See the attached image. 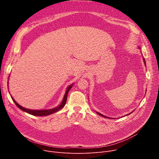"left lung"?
<instances>
[{
    "label": "left lung",
    "instance_id": "obj_1",
    "mask_svg": "<svg viewBox=\"0 0 159 159\" xmlns=\"http://www.w3.org/2000/svg\"><path fill=\"white\" fill-rule=\"evenodd\" d=\"M139 49L140 50H141V48H140V47H139ZM143 62H144V64H145V65H146V62H145V58H144V57H143ZM133 111H132L131 112H130L129 114H131V113H132ZM96 113L98 115H100V116H102V117H104V118H109V117H107V116H104L103 115H102V114H101V113H99V112H96ZM129 114H128V115H129ZM126 115H125V116H126ZM114 119V118H113Z\"/></svg>",
    "mask_w": 159,
    "mask_h": 159
}]
</instances>
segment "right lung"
<instances>
[{
  "mask_svg": "<svg viewBox=\"0 0 159 159\" xmlns=\"http://www.w3.org/2000/svg\"><path fill=\"white\" fill-rule=\"evenodd\" d=\"M74 84L70 85L69 87H67L66 91H65V95L63 96V100L61 101V102L60 103V104L58 106H57L56 107H54L53 109H42V110H33V109H27V108H25L24 107L21 106L20 105H19L14 99V98L11 96V98L12 99V101L14 102V103L16 104V105L20 109H21L22 111H23L27 113H28V114H30V115H34V116H48V115H52L53 114V113H55V112H57V111H58L59 110L61 109L66 104V99H67V95H68V93H69V90H70V89L72 87Z\"/></svg>",
  "mask_w": 159,
  "mask_h": 159,
  "instance_id": "right-lung-1",
  "label": "right lung"
}]
</instances>
